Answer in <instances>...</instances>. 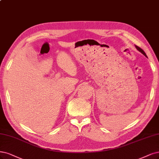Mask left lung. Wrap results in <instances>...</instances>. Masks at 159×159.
Returning <instances> with one entry per match:
<instances>
[{
    "instance_id": "obj_1",
    "label": "left lung",
    "mask_w": 159,
    "mask_h": 159,
    "mask_svg": "<svg viewBox=\"0 0 159 159\" xmlns=\"http://www.w3.org/2000/svg\"><path fill=\"white\" fill-rule=\"evenodd\" d=\"M135 48H137V50L139 51L141 53L143 54V55H144L145 57H147V54H145V52H144V51L143 50V49H141L140 47H138V46H136V45H135Z\"/></svg>"
}]
</instances>
